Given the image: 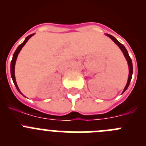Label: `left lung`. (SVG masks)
<instances>
[{"label": "left lung", "mask_w": 146, "mask_h": 146, "mask_svg": "<svg viewBox=\"0 0 146 146\" xmlns=\"http://www.w3.org/2000/svg\"><path fill=\"white\" fill-rule=\"evenodd\" d=\"M107 36H109L110 38H111V39L113 40V42H114L116 44L118 45V47H120V49H121V51L123 52V55H124L125 58H126V60L128 61L129 69V78H128V81H127V83H126V87H125L124 90H123V93L125 91H126V89H127V88L129 87V86L130 81H131V77H132V72H133V68H132V63H131V58H130L128 52H127V50H126V49L125 48L124 46H123V45L122 44L120 43V42H118V41L116 39V38H115V37H113V36H111V35L107 34Z\"/></svg>", "instance_id": "left-lung-1"}]
</instances>
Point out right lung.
<instances>
[{"mask_svg":"<svg viewBox=\"0 0 146 146\" xmlns=\"http://www.w3.org/2000/svg\"><path fill=\"white\" fill-rule=\"evenodd\" d=\"M34 34V33H33ZM33 34H31L29 35L28 36L26 37V38L25 39V41L23 42V43L21 44L20 45H19V47L17 48L16 51L15 52V53H14V55H13V58H12V60H11V78H12V80L13 82H14V84L15 85V86H16V88L17 89V91H19V92L21 94V92H20V89H19V88H18L17 85V82H16V80H15V63H16V60H17V55L18 54H19V52H20V50H21V49L23 48V47L24 46V45L25 44V43H26L27 42H28V40L31 37L33 36Z\"/></svg>","mask_w":146,"mask_h":146,"instance_id":"right-lung-1","label":"right lung"}]
</instances>
